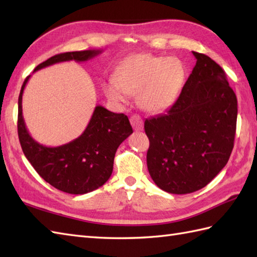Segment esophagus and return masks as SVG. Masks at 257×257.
Masks as SVG:
<instances>
[{
  "instance_id": "34e87169",
  "label": "esophagus",
  "mask_w": 257,
  "mask_h": 257,
  "mask_svg": "<svg viewBox=\"0 0 257 257\" xmlns=\"http://www.w3.org/2000/svg\"><path fill=\"white\" fill-rule=\"evenodd\" d=\"M130 123H132L133 128L136 130V132L143 130L144 128V121L139 114H133V116L130 117Z\"/></svg>"
}]
</instances>
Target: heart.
I'll return each mask as SVG.
<instances>
[{"instance_id": "b5f03b06", "label": "heart", "mask_w": 257, "mask_h": 257, "mask_svg": "<svg viewBox=\"0 0 257 257\" xmlns=\"http://www.w3.org/2000/svg\"><path fill=\"white\" fill-rule=\"evenodd\" d=\"M183 80L184 67L178 58L137 54L119 65L116 78H109L105 92L116 103L127 102L130 94L137 92L141 108L157 112L171 105Z\"/></svg>"}]
</instances>
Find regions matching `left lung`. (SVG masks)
Segmentation results:
<instances>
[{"label":"left lung","mask_w":257,"mask_h":257,"mask_svg":"<svg viewBox=\"0 0 257 257\" xmlns=\"http://www.w3.org/2000/svg\"><path fill=\"white\" fill-rule=\"evenodd\" d=\"M192 53L196 64L177 101L145 121L149 173L173 194L210 183L230 159L236 132L237 99L224 70L204 54Z\"/></svg>","instance_id":"obj_1"}]
</instances>
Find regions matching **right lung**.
I'll use <instances>...</instances> for the list:
<instances>
[{
	"label": "right lung",
	"instance_id": "add662e5",
	"mask_svg": "<svg viewBox=\"0 0 257 257\" xmlns=\"http://www.w3.org/2000/svg\"><path fill=\"white\" fill-rule=\"evenodd\" d=\"M101 52L88 50L58 54L38 65L34 72L56 63L86 62ZM30 77L31 75L27 76L22 85L18 117L19 139L26 159L47 183L63 192L85 194L101 187L111 176L119 145L133 134L128 117L96 106L85 132L78 138L58 147L43 146L27 132L22 112V97Z\"/></svg>",
	"mask_w": 257,
	"mask_h": 257
}]
</instances>
